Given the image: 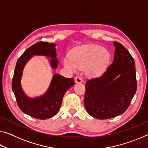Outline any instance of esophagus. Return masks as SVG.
I'll return each mask as SVG.
<instances>
[{
    "mask_svg": "<svg viewBox=\"0 0 148 148\" xmlns=\"http://www.w3.org/2000/svg\"><path fill=\"white\" fill-rule=\"evenodd\" d=\"M82 82H83V79L80 76H77L75 77V82L76 83H82Z\"/></svg>",
    "mask_w": 148,
    "mask_h": 148,
    "instance_id": "esophagus-1",
    "label": "esophagus"
}]
</instances>
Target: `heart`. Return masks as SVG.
I'll return each mask as SVG.
<instances>
[{"label":"heart","instance_id":"1","mask_svg":"<svg viewBox=\"0 0 148 148\" xmlns=\"http://www.w3.org/2000/svg\"><path fill=\"white\" fill-rule=\"evenodd\" d=\"M110 54L103 47L87 44L76 47L71 51V57L63 59V65L69 71L74 72L78 68L86 66L89 74H99L108 64Z\"/></svg>","mask_w":148,"mask_h":148}]
</instances>
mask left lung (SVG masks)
<instances>
[{
  "instance_id": "left-lung-1",
  "label": "left lung",
  "mask_w": 148,
  "mask_h": 148,
  "mask_svg": "<svg viewBox=\"0 0 148 148\" xmlns=\"http://www.w3.org/2000/svg\"><path fill=\"white\" fill-rule=\"evenodd\" d=\"M113 62L99 77L86 82L84 105L90 116L110 119L126 111L136 93L135 62L121 44L114 42Z\"/></svg>"
}]
</instances>
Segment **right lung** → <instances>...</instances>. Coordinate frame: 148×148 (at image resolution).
I'll list each match as a JSON object with an SVG mask.
<instances>
[{"label": "right lung", "mask_w": 148, "mask_h": 148, "mask_svg": "<svg viewBox=\"0 0 148 148\" xmlns=\"http://www.w3.org/2000/svg\"><path fill=\"white\" fill-rule=\"evenodd\" d=\"M56 44L39 42L29 47L17 60L12 79V91L17 105L23 113L40 119H46L58 113L64 95L74 84L73 78H66L55 74L47 91L41 96L30 98L21 87V80L24 67L32 56H42L50 57L52 69H57L59 61L57 59Z\"/></svg>", "instance_id": "add662e5"}]
</instances>
